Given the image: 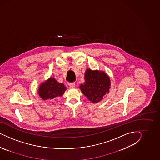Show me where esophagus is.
Wrapping results in <instances>:
<instances>
[{
  "instance_id": "1",
  "label": "esophagus",
  "mask_w": 160,
  "mask_h": 160,
  "mask_svg": "<svg viewBox=\"0 0 160 160\" xmlns=\"http://www.w3.org/2000/svg\"><path fill=\"white\" fill-rule=\"evenodd\" d=\"M69 86H70V88H74V87H75V83H74V82H72V83H70V84H69Z\"/></svg>"
}]
</instances>
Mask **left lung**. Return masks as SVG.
<instances>
[{
    "label": "left lung",
    "instance_id": "1",
    "mask_svg": "<svg viewBox=\"0 0 160 160\" xmlns=\"http://www.w3.org/2000/svg\"><path fill=\"white\" fill-rule=\"evenodd\" d=\"M84 80V82L80 85V88L82 94L92 103L100 102L109 93L110 78L104 71L87 68Z\"/></svg>",
    "mask_w": 160,
    "mask_h": 160
}]
</instances>
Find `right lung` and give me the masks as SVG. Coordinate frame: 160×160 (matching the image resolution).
Returning a JSON list of instances; mask_svg holds the SVG:
<instances>
[{
  "instance_id": "right-lung-1",
  "label": "right lung",
  "mask_w": 160,
  "mask_h": 160,
  "mask_svg": "<svg viewBox=\"0 0 160 160\" xmlns=\"http://www.w3.org/2000/svg\"><path fill=\"white\" fill-rule=\"evenodd\" d=\"M67 90L63 83L58 82L54 78H50L39 85L38 94L44 100H52L60 97Z\"/></svg>"
}]
</instances>
